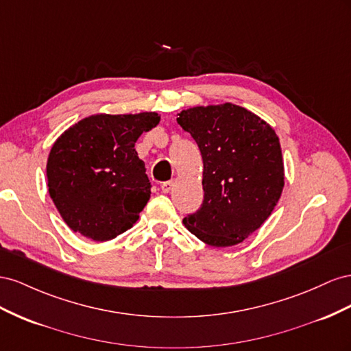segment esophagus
<instances>
[{
	"instance_id": "34e87169",
	"label": "esophagus",
	"mask_w": 351,
	"mask_h": 351,
	"mask_svg": "<svg viewBox=\"0 0 351 351\" xmlns=\"http://www.w3.org/2000/svg\"><path fill=\"white\" fill-rule=\"evenodd\" d=\"M173 181H166V182H163L162 184V191L165 193V194H167V193H170L172 191V188H173Z\"/></svg>"
}]
</instances>
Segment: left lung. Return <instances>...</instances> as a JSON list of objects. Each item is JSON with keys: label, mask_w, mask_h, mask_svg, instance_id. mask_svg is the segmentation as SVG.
Segmentation results:
<instances>
[{"label": "left lung", "mask_w": 351, "mask_h": 351, "mask_svg": "<svg viewBox=\"0 0 351 351\" xmlns=\"http://www.w3.org/2000/svg\"><path fill=\"white\" fill-rule=\"evenodd\" d=\"M178 123L203 157V204L184 225L203 243L231 247L265 223L281 198L284 160L274 128L225 103L182 110Z\"/></svg>", "instance_id": "obj_1"}]
</instances>
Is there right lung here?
I'll return each instance as SVG.
<instances>
[{"instance_id": "right-lung-1", "label": "right lung", "mask_w": 351, "mask_h": 351, "mask_svg": "<svg viewBox=\"0 0 351 351\" xmlns=\"http://www.w3.org/2000/svg\"><path fill=\"white\" fill-rule=\"evenodd\" d=\"M158 122L156 112L93 114L57 138L48 193L73 232L103 243L134 226L152 194L135 143Z\"/></svg>"}]
</instances>
